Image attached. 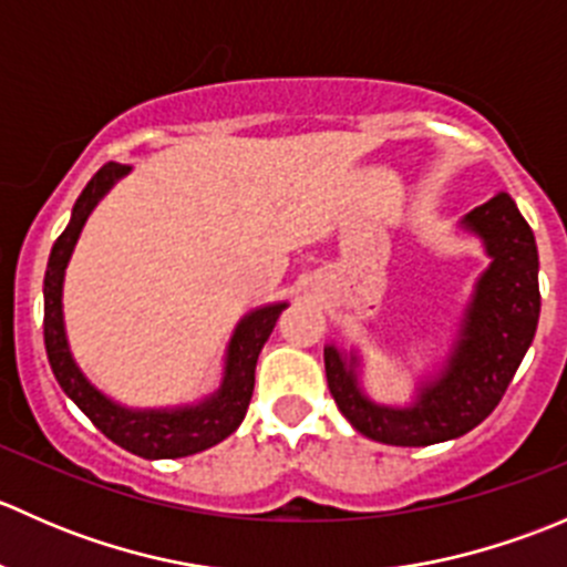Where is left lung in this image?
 Wrapping results in <instances>:
<instances>
[{"instance_id":"left-lung-1","label":"left lung","mask_w":567,"mask_h":567,"mask_svg":"<svg viewBox=\"0 0 567 567\" xmlns=\"http://www.w3.org/2000/svg\"><path fill=\"white\" fill-rule=\"evenodd\" d=\"M463 230L483 241L488 268L474 285L444 368L422 381L411 405H381L362 392L357 353L326 346V381L337 409L362 436L392 447H427L477 427L511 386L540 318L537 247L511 194L468 210Z\"/></svg>"}]
</instances>
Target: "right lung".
I'll return each mask as SVG.
<instances>
[{"mask_svg": "<svg viewBox=\"0 0 567 567\" xmlns=\"http://www.w3.org/2000/svg\"><path fill=\"white\" fill-rule=\"evenodd\" d=\"M128 173L131 167H125V164H104L93 175V181L84 186V192L79 194L65 233L51 247L43 279L45 353H49V364L54 370V379L60 381L62 392L117 447L151 461L186 458V455L203 453V450L219 444L244 422L251 390H255L257 357H260L268 334L274 331L279 312L288 305L277 301V305L257 307V310L241 318V323L233 331L230 346H227L221 386L210 398L199 400V403L175 405V409H125V405L106 398L104 392L95 390L84 379L79 364L73 362V353L68 348L65 318H62V282H65L68 260H71L87 216L93 214V208L101 203L109 188Z\"/></svg>", "mask_w": 567, "mask_h": 567, "instance_id": "right-lung-1", "label": "right lung"}]
</instances>
